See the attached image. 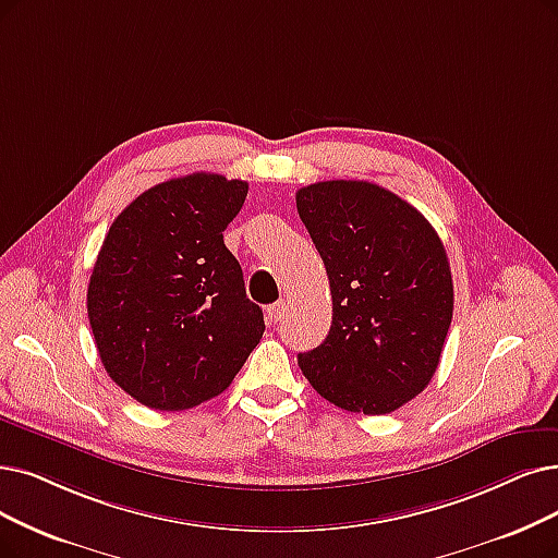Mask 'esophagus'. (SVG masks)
I'll return each mask as SVG.
<instances>
[{
    "mask_svg": "<svg viewBox=\"0 0 558 558\" xmlns=\"http://www.w3.org/2000/svg\"><path fill=\"white\" fill-rule=\"evenodd\" d=\"M283 314H286V302L283 300L275 302L272 306H267V320H270V323H279L283 318Z\"/></svg>",
    "mask_w": 558,
    "mask_h": 558,
    "instance_id": "34e87169",
    "label": "esophagus"
}]
</instances>
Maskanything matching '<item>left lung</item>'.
I'll return each mask as SVG.
<instances>
[{"instance_id": "obj_1", "label": "left lung", "mask_w": 558, "mask_h": 558, "mask_svg": "<svg viewBox=\"0 0 558 558\" xmlns=\"http://www.w3.org/2000/svg\"><path fill=\"white\" fill-rule=\"evenodd\" d=\"M295 202L331 291L329 333L298 354L302 373L341 410L403 408L433 380L451 327L447 250L426 217L375 183H314Z\"/></svg>"}]
</instances>
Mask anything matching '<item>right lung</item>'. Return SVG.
Returning a JSON list of instances; mask_svg holds the SVG:
<instances>
[{"label": "right lung", "instance_id": "obj_1", "mask_svg": "<svg viewBox=\"0 0 558 558\" xmlns=\"http://www.w3.org/2000/svg\"><path fill=\"white\" fill-rule=\"evenodd\" d=\"M247 190L219 173L171 178L140 194L105 235L88 323L111 380L150 410L219 396L263 337V311L225 244Z\"/></svg>", "mask_w": 558, "mask_h": 558}]
</instances>
